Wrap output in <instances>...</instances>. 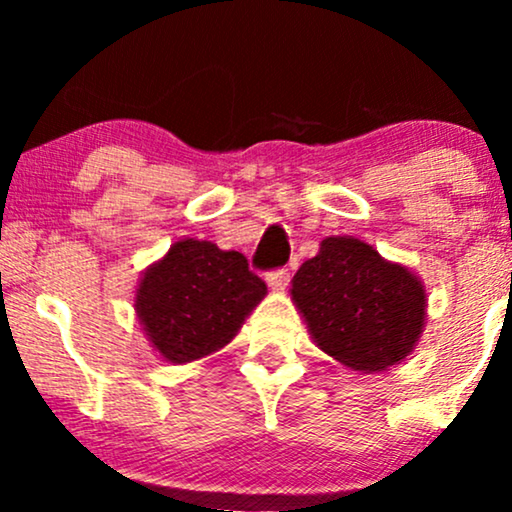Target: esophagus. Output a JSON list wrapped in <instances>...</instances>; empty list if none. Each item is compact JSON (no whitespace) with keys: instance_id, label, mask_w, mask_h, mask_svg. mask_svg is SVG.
<instances>
[{"instance_id":"esophagus-1","label":"esophagus","mask_w":512,"mask_h":512,"mask_svg":"<svg viewBox=\"0 0 512 512\" xmlns=\"http://www.w3.org/2000/svg\"><path fill=\"white\" fill-rule=\"evenodd\" d=\"M289 279V269H274V272L267 274V284L272 291H284L286 286H289Z\"/></svg>"}]
</instances>
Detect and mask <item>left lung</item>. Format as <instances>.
Here are the masks:
<instances>
[{
  "instance_id": "1",
  "label": "left lung",
  "mask_w": 512,
  "mask_h": 512,
  "mask_svg": "<svg viewBox=\"0 0 512 512\" xmlns=\"http://www.w3.org/2000/svg\"><path fill=\"white\" fill-rule=\"evenodd\" d=\"M291 301L313 342L361 373L402 363L426 325L424 281L354 236L322 240L293 276Z\"/></svg>"
}]
</instances>
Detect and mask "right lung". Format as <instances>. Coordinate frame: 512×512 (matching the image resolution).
Listing matches in <instances>:
<instances>
[{
    "label": "right lung",
    "mask_w": 512,
    "mask_h": 512,
    "mask_svg": "<svg viewBox=\"0 0 512 512\" xmlns=\"http://www.w3.org/2000/svg\"><path fill=\"white\" fill-rule=\"evenodd\" d=\"M264 296L240 252L182 238L144 269L134 310L156 354L180 366L223 349Z\"/></svg>",
    "instance_id": "obj_1"
}]
</instances>
